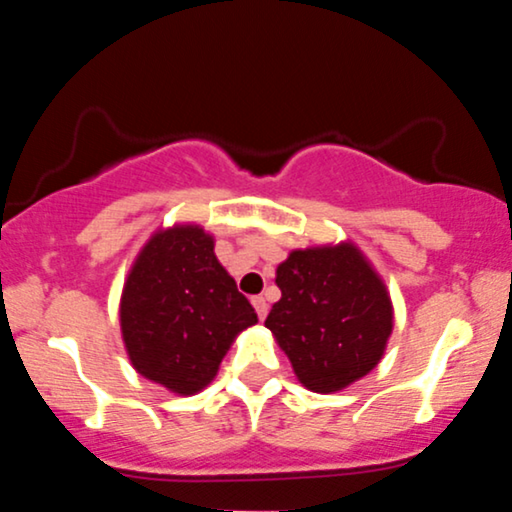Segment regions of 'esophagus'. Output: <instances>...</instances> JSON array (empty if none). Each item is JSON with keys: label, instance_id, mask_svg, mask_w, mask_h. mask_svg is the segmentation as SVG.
I'll return each instance as SVG.
<instances>
[{"label": "esophagus", "instance_id": "1", "mask_svg": "<svg viewBox=\"0 0 512 512\" xmlns=\"http://www.w3.org/2000/svg\"><path fill=\"white\" fill-rule=\"evenodd\" d=\"M252 305H255V310H257V317H260V320H264V317H267V310H269L267 301H264L262 296H255V298H252Z\"/></svg>", "mask_w": 512, "mask_h": 512}]
</instances>
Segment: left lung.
Instances as JSON below:
<instances>
[{"label":"left lung","instance_id":"8db88e82","mask_svg":"<svg viewBox=\"0 0 512 512\" xmlns=\"http://www.w3.org/2000/svg\"><path fill=\"white\" fill-rule=\"evenodd\" d=\"M281 298L264 327L303 387L330 395L380 363L395 325L390 293L354 243L293 250L276 267Z\"/></svg>","mask_w":512,"mask_h":512}]
</instances>
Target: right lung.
<instances>
[{"label":"right lung","mask_w":512,"mask_h":512,"mask_svg":"<svg viewBox=\"0 0 512 512\" xmlns=\"http://www.w3.org/2000/svg\"><path fill=\"white\" fill-rule=\"evenodd\" d=\"M257 322L197 223L161 228L129 269L120 330L134 370L175 395L204 390L233 339Z\"/></svg>","instance_id":"add662e5"}]
</instances>
